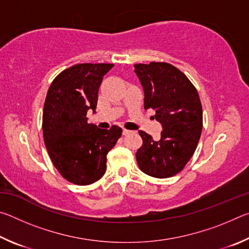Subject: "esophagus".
Listing matches in <instances>:
<instances>
[{"label": "esophagus", "instance_id": "34e87169", "mask_svg": "<svg viewBox=\"0 0 249 249\" xmlns=\"http://www.w3.org/2000/svg\"><path fill=\"white\" fill-rule=\"evenodd\" d=\"M130 133H134L133 130H128V129H123V135H128Z\"/></svg>", "mask_w": 249, "mask_h": 249}]
</instances>
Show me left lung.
I'll return each instance as SVG.
<instances>
[{
	"instance_id": "obj_1",
	"label": "left lung",
	"mask_w": 249,
	"mask_h": 249,
	"mask_svg": "<svg viewBox=\"0 0 249 249\" xmlns=\"http://www.w3.org/2000/svg\"><path fill=\"white\" fill-rule=\"evenodd\" d=\"M144 89L145 109L156 111L162 126L159 141L140 130L136 153L140 169L155 178H169L183 169L195 154L202 132V105L195 86L167 62L134 66Z\"/></svg>"
}]
</instances>
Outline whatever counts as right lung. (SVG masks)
Segmentation results:
<instances>
[{
  "instance_id": "1",
  "label": "right lung",
  "mask_w": 249,
  "mask_h": 249,
  "mask_svg": "<svg viewBox=\"0 0 249 249\" xmlns=\"http://www.w3.org/2000/svg\"><path fill=\"white\" fill-rule=\"evenodd\" d=\"M112 64H79L62 71L50 84L43 114L46 148L53 166L66 180L87 185L107 169V155L122 135V128L101 129L88 123L95 113L102 79Z\"/></svg>"
}]
</instances>
